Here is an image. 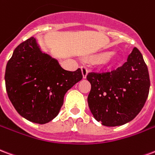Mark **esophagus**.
Masks as SVG:
<instances>
[{"mask_svg":"<svg viewBox=\"0 0 155 155\" xmlns=\"http://www.w3.org/2000/svg\"><path fill=\"white\" fill-rule=\"evenodd\" d=\"M81 70H82V77H83V78H87V73H88L87 68L85 66H82Z\"/></svg>","mask_w":155,"mask_h":155,"instance_id":"obj_1","label":"esophagus"}]
</instances>
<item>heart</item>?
Masks as SVG:
<instances>
[{"label":"heart","instance_id":"b5f03b06","mask_svg":"<svg viewBox=\"0 0 155 155\" xmlns=\"http://www.w3.org/2000/svg\"><path fill=\"white\" fill-rule=\"evenodd\" d=\"M98 58L101 60V64L107 66H113L117 63V57L112 50H107L101 53Z\"/></svg>","mask_w":155,"mask_h":155}]
</instances>
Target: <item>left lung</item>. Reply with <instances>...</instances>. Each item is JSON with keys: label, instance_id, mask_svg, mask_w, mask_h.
I'll use <instances>...</instances> for the list:
<instances>
[{"label": "left lung", "instance_id": "8db88e82", "mask_svg": "<svg viewBox=\"0 0 155 155\" xmlns=\"http://www.w3.org/2000/svg\"><path fill=\"white\" fill-rule=\"evenodd\" d=\"M87 79L91 88L87 97L91 114L106 126L130 122L147 100L150 81L147 65L137 48L121 67L105 72H91Z\"/></svg>", "mask_w": 155, "mask_h": 155}]
</instances>
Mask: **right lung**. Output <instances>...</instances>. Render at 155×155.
Segmentation results:
<instances>
[{
  "label": "right lung",
  "instance_id": "1",
  "mask_svg": "<svg viewBox=\"0 0 155 155\" xmlns=\"http://www.w3.org/2000/svg\"><path fill=\"white\" fill-rule=\"evenodd\" d=\"M78 68L64 70L56 58L43 52L34 37L15 48L5 68L8 97L20 116L46 124L59 113L64 95L81 81Z\"/></svg>",
  "mask_w": 155,
  "mask_h": 155
}]
</instances>
